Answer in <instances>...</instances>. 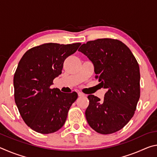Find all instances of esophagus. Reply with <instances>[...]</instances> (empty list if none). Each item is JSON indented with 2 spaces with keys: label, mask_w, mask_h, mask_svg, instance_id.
<instances>
[{
  "label": "esophagus",
  "mask_w": 157,
  "mask_h": 157,
  "mask_svg": "<svg viewBox=\"0 0 157 157\" xmlns=\"http://www.w3.org/2000/svg\"><path fill=\"white\" fill-rule=\"evenodd\" d=\"M78 96H80V97L84 96V95H85L84 94H82V93H81V92H78Z\"/></svg>",
  "instance_id": "obj_1"
}]
</instances>
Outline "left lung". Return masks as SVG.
<instances>
[{
  "label": "left lung",
  "mask_w": 157,
  "mask_h": 157,
  "mask_svg": "<svg viewBox=\"0 0 157 157\" xmlns=\"http://www.w3.org/2000/svg\"><path fill=\"white\" fill-rule=\"evenodd\" d=\"M93 63L104 100L89 95L85 111L90 127L102 134L121 129L131 120L140 98V69L131 50L121 41L98 39L78 49Z\"/></svg>",
  "instance_id": "obj_1"
}]
</instances>
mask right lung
Instances as JSON below:
<instances>
[{"instance_id": "obj_1", "label": "right lung", "mask_w": 157, "mask_h": 157, "mask_svg": "<svg viewBox=\"0 0 157 157\" xmlns=\"http://www.w3.org/2000/svg\"><path fill=\"white\" fill-rule=\"evenodd\" d=\"M80 43L45 44L28 50L18 62L14 76V100L23 120L36 132L47 134L64 124L78 94L51 89L62 73L63 62Z\"/></svg>"}]
</instances>
